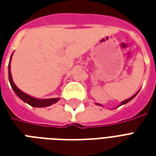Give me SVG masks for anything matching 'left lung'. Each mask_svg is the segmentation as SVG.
I'll return each mask as SVG.
<instances>
[{
	"label": "left lung",
	"mask_w": 156,
	"mask_h": 156,
	"mask_svg": "<svg viewBox=\"0 0 156 156\" xmlns=\"http://www.w3.org/2000/svg\"><path fill=\"white\" fill-rule=\"evenodd\" d=\"M137 94H138V93H137ZM134 94V96H133V97H131V98H128V99H126V100H124V101L122 102V103H121V105H124V104H126V103H128V102H129V101H130V100H131V99H132V98H134V97L136 96V94ZM97 105H99V104H97Z\"/></svg>",
	"instance_id": "obj_1"
}]
</instances>
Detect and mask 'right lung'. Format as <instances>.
Listing matches in <instances>:
<instances>
[{"label": "right lung", "instance_id": "1", "mask_svg": "<svg viewBox=\"0 0 156 156\" xmlns=\"http://www.w3.org/2000/svg\"><path fill=\"white\" fill-rule=\"evenodd\" d=\"M12 58V57H11ZM10 62H11V60H10ZM10 62H9L8 66V77H9V81H10V83H11V86H12V89L14 90V92L16 93V94L18 96L19 98H21L22 100L28 104L29 105H31L32 107H36V108H41V107H48L50 105H53L55 103L59 100V98H48V99H37V98H32L29 95L26 94L25 93L22 92L20 89H19L15 85V83H13L12 78V74H11V67H10Z\"/></svg>", "mask_w": 156, "mask_h": 156}]
</instances>
